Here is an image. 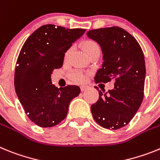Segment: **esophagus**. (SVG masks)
I'll list each match as a JSON object with an SVG mask.
<instances>
[{"label":"esophagus","instance_id":"esophagus-1","mask_svg":"<svg viewBox=\"0 0 160 160\" xmlns=\"http://www.w3.org/2000/svg\"><path fill=\"white\" fill-rule=\"evenodd\" d=\"M88 88V86L87 85H81L80 86V88H81V91H85L87 88Z\"/></svg>","mask_w":160,"mask_h":160}]
</instances>
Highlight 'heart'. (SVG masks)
Here are the masks:
<instances>
[{"instance_id":"1","label":"heart","mask_w":160,"mask_h":160,"mask_svg":"<svg viewBox=\"0 0 160 160\" xmlns=\"http://www.w3.org/2000/svg\"><path fill=\"white\" fill-rule=\"evenodd\" d=\"M83 47H84V51L87 55H88L91 51H94V50L100 49L98 43L93 40H86L83 43ZM69 54H70V50H68L65 53V57L67 58ZM70 78L76 83H84L88 79V74L84 71L74 70L70 73Z\"/></svg>"}]
</instances>
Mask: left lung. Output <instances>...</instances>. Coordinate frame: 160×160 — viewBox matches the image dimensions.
Returning <instances> with one entry per match:
<instances>
[{
	"label": "left lung",
	"mask_w": 160,
	"mask_h": 160,
	"mask_svg": "<svg viewBox=\"0 0 160 160\" xmlns=\"http://www.w3.org/2000/svg\"><path fill=\"white\" fill-rule=\"evenodd\" d=\"M87 35L100 44L103 53L102 68L94 77L96 84L114 81L113 89L98 90L99 99L91 105L92 114L104 128L118 130L132 120L143 100V52L137 40L118 26L89 30Z\"/></svg>",
	"instance_id": "1"
}]
</instances>
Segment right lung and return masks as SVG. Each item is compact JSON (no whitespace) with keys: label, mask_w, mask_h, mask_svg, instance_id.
I'll list each match as a JSON object with an SVG mask.
<instances>
[{"label":"right lung","mask_w":160,"mask_h":160,"mask_svg":"<svg viewBox=\"0 0 160 160\" xmlns=\"http://www.w3.org/2000/svg\"><path fill=\"white\" fill-rule=\"evenodd\" d=\"M85 30L44 25L22 46L15 68V90L27 117L40 127L60 123L71 101L80 93L79 86L55 87L51 75L63 66L66 51Z\"/></svg>","instance_id":"add662e5"}]
</instances>
